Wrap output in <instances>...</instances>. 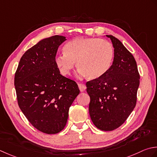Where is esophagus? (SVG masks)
I'll use <instances>...</instances> for the list:
<instances>
[{
  "mask_svg": "<svg viewBox=\"0 0 157 157\" xmlns=\"http://www.w3.org/2000/svg\"><path fill=\"white\" fill-rule=\"evenodd\" d=\"M78 85L80 91H82V92L84 91L86 89V88H87V87H86V85L85 84H83V83H78Z\"/></svg>",
  "mask_w": 157,
  "mask_h": 157,
  "instance_id": "34e87169",
  "label": "esophagus"
}]
</instances>
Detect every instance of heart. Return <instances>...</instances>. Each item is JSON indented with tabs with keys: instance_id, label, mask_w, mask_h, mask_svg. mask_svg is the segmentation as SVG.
<instances>
[{
	"instance_id": "1",
	"label": "heart",
	"mask_w": 157,
	"mask_h": 157,
	"mask_svg": "<svg viewBox=\"0 0 157 157\" xmlns=\"http://www.w3.org/2000/svg\"><path fill=\"white\" fill-rule=\"evenodd\" d=\"M65 54L57 56L56 65L61 74L68 75L75 62L80 75L95 79L109 70L114 57V48L109 41L98 38H77L63 47Z\"/></svg>"
}]
</instances>
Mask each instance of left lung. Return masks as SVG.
<instances>
[{
	"label": "left lung",
	"mask_w": 157,
	"mask_h": 157,
	"mask_svg": "<svg viewBox=\"0 0 157 157\" xmlns=\"http://www.w3.org/2000/svg\"><path fill=\"white\" fill-rule=\"evenodd\" d=\"M106 36L114 48L113 65L86 85L92 122L99 129L113 131L124 123L136 106L140 74L132 54L117 38Z\"/></svg>",
	"instance_id": "left-lung-1"
}]
</instances>
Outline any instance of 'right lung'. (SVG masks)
Returning a JSON list of instances; mask_svg holds the SVG:
<instances>
[{"label":"right lung","instance_id":"right-lung-1","mask_svg":"<svg viewBox=\"0 0 157 157\" xmlns=\"http://www.w3.org/2000/svg\"><path fill=\"white\" fill-rule=\"evenodd\" d=\"M63 36L40 40L21 57L14 85L17 103L34 127L47 134L66 126L70 105L79 94L75 81L60 75L55 59Z\"/></svg>","mask_w":157,"mask_h":157}]
</instances>
